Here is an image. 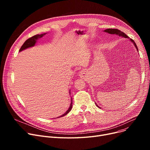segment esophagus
Segmentation results:
<instances>
[{
    "label": "esophagus",
    "mask_w": 150,
    "mask_h": 150,
    "mask_svg": "<svg viewBox=\"0 0 150 150\" xmlns=\"http://www.w3.org/2000/svg\"><path fill=\"white\" fill-rule=\"evenodd\" d=\"M85 74H86V72H85L84 70H81V72H80V76L81 77H83V76H84Z\"/></svg>",
    "instance_id": "esophagus-1"
}]
</instances>
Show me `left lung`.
<instances>
[{"instance_id": "1", "label": "left lung", "mask_w": 150, "mask_h": 150, "mask_svg": "<svg viewBox=\"0 0 150 150\" xmlns=\"http://www.w3.org/2000/svg\"><path fill=\"white\" fill-rule=\"evenodd\" d=\"M104 32H106V33H108L109 34H111V35H119V36H122V37H123V38H128L129 39V37L126 35L125 33L122 32V31H120L118 29H114V28H108V29H106V30H104ZM129 40L133 43V44L134 45L136 49H137V50L138 51V49H137V45L136 44L135 42L132 39H129ZM139 52V51H138ZM96 106L99 108H101L100 107H99L97 103H96Z\"/></svg>"}]
</instances>
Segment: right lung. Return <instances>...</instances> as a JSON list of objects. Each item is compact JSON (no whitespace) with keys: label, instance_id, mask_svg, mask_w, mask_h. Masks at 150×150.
Instances as JSON below:
<instances>
[{"label":"right lung","instance_id":"add662e5","mask_svg":"<svg viewBox=\"0 0 150 150\" xmlns=\"http://www.w3.org/2000/svg\"><path fill=\"white\" fill-rule=\"evenodd\" d=\"M47 33H42V34H41V35H35V36H32L31 38L28 39L27 40H26V41H25V42L23 43V45H22V47H21V49H20V50H19V52H21V51H22V50H23L27 49H28V48H30V47L35 46V44H36V42H37V41L38 40V39L41 38L42 37H43V36H44V35H45ZM69 93H70V91H69ZM70 100H71V101H71V102H70V106H69V109L67 110V111H66L65 113L63 114L62 115H61V116L58 117H63V116L66 115V114H67L71 111V109H72V97L70 98Z\"/></svg>","mask_w":150,"mask_h":150}]
</instances>
